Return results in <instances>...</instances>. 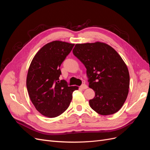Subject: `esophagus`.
Masks as SVG:
<instances>
[{"instance_id": "1", "label": "esophagus", "mask_w": 150, "mask_h": 150, "mask_svg": "<svg viewBox=\"0 0 150 150\" xmlns=\"http://www.w3.org/2000/svg\"><path fill=\"white\" fill-rule=\"evenodd\" d=\"M80 88L82 89H86L88 88V86L86 85V84H82V85L80 86Z\"/></svg>"}]
</instances>
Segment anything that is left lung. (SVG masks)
<instances>
[{
    "label": "left lung",
    "instance_id": "left-lung-1",
    "mask_svg": "<svg viewBox=\"0 0 150 150\" xmlns=\"http://www.w3.org/2000/svg\"><path fill=\"white\" fill-rule=\"evenodd\" d=\"M72 52L86 67L89 87L95 92L91 108L104 116L118 111L129 88L128 69L119 54L101 42L76 44Z\"/></svg>",
    "mask_w": 150,
    "mask_h": 150
}]
</instances>
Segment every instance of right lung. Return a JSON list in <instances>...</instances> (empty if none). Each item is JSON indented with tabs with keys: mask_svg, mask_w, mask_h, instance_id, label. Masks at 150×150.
I'll return each mask as SVG.
<instances>
[{
	"mask_svg": "<svg viewBox=\"0 0 150 150\" xmlns=\"http://www.w3.org/2000/svg\"><path fill=\"white\" fill-rule=\"evenodd\" d=\"M74 46L59 40L47 43L36 53L29 67L26 86L30 99L36 110L46 117H55L64 112L72 93L79 88L59 79V67Z\"/></svg>",
	"mask_w": 150,
	"mask_h": 150,
	"instance_id": "1",
	"label": "right lung"
}]
</instances>
